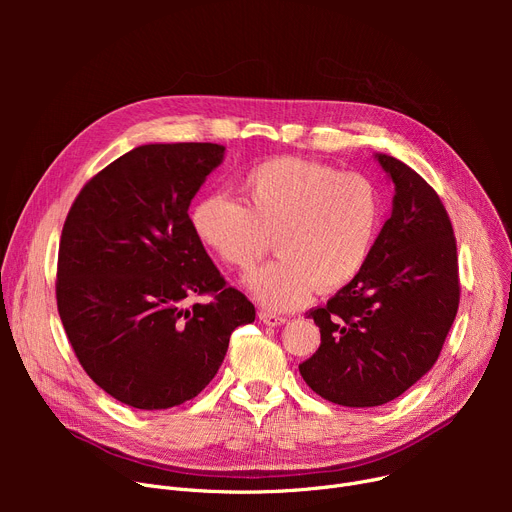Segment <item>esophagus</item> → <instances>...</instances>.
Listing matches in <instances>:
<instances>
[{"instance_id":"1","label":"esophagus","mask_w":512,"mask_h":512,"mask_svg":"<svg viewBox=\"0 0 512 512\" xmlns=\"http://www.w3.org/2000/svg\"><path fill=\"white\" fill-rule=\"evenodd\" d=\"M259 319L263 321L265 326H280V324H284V321H286L284 315H278V313H272V311H261Z\"/></svg>"}]
</instances>
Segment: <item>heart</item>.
Listing matches in <instances>:
<instances>
[{
	"label": "heart",
	"instance_id": "heart-1",
	"mask_svg": "<svg viewBox=\"0 0 512 512\" xmlns=\"http://www.w3.org/2000/svg\"><path fill=\"white\" fill-rule=\"evenodd\" d=\"M242 202L209 195L193 209V230L228 267L247 272L274 245L278 259L247 278L270 309L303 305L315 288L334 292L363 270L382 230V197L365 174L282 155L238 180Z\"/></svg>",
	"mask_w": 512,
	"mask_h": 512
}]
</instances>
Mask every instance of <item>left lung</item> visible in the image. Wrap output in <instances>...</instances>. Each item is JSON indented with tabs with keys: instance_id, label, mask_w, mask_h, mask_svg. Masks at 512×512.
<instances>
[{
	"instance_id": "obj_1",
	"label": "left lung",
	"mask_w": 512,
	"mask_h": 512,
	"mask_svg": "<svg viewBox=\"0 0 512 512\" xmlns=\"http://www.w3.org/2000/svg\"><path fill=\"white\" fill-rule=\"evenodd\" d=\"M396 195L365 270L309 311L321 344L299 365L307 386L342 407H380L440 357L459 311L456 238L438 193L413 168L378 155Z\"/></svg>"
}]
</instances>
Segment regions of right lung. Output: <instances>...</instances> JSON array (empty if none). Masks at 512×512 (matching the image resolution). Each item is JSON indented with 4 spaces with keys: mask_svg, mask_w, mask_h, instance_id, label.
I'll return each mask as SVG.
<instances>
[{
    "mask_svg": "<svg viewBox=\"0 0 512 512\" xmlns=\"http://www.w3.org/2000/svg\"><path fill=\"white\" fill-rule=\"evenodd\" d=\"M215 143L141 145L76 195L60 238L56 299L89 378L128 407L170 409L218 373L232 332L255 321L188 218L220 164ZM195 296L210 301L185 307Z\"/></svg>",
    "mask_w": 512,
    "mask_h": 512,
    "instance_id": "right-lung-1",
    "label": "right lung"
}]
</instances>
